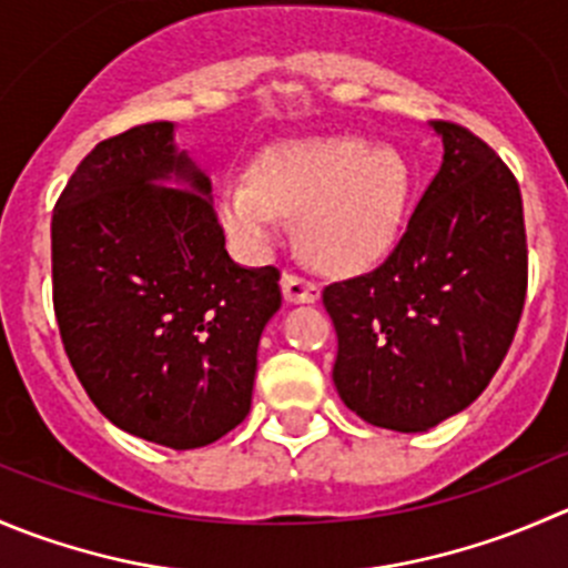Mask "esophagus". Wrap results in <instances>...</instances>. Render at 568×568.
<instances>
[{
	"mask_svg": "<svg viewBox=\"0 0 568 568\" xmlns=\"http://www.w3.org/2000/svg\"><path fill=\"white\" fill-rule=\"evenodd\" d=\"M280 285H283L285 300L294 302V305H311V302L318 300V285L313 283V280L300 277V274L285 272L283 280H280Z\"/></svg>",
	"mask_w": 568,
	"mask_h": 568,
	"instance_id": "esophagus-1",
	"label": "esophagus"
}]
</instances>
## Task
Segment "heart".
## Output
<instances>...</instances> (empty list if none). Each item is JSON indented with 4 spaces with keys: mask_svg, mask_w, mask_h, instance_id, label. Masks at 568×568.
<instances>
[{
    "mask_svg": "<svg viewBox=\"0 0 568 568\" xmlns=\"http://www.w3.org/2000/svg\"><path fill=\"white\" fill-rule=\"evenodd\" d=\"M413 178L390 150L352 135L288 138L252 163V180H233L219 216L246 255L272 250L296 216V244L313 266L355 274L377 266L399 244Z\"/></svg>",
    "mask_w": 568,
    "mask_h": 568,
    "instance_id": "heart-1",
    "label": "heart"
}]
</instances>
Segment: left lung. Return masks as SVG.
<instances>
[{
  "instance_id": "1",
  "label": "left lung",
  "mask_w": 568,
  "mask_h": 568,
  "mask_svg": "<svg viewBox=\"0 0 568 568\" xmlns=\"http://www.w3.org/2000/svg\"><path fill=\"white\" fill-rule=\"evenodd\" d=\"M444 161L385 263L322 300L333 383L374 427L424 433L469 407L505 361L527 294L521 191L475 132L430 121Z\"/></svg>"
}]
</instances>
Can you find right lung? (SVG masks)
I'll list each match as a JSON object with an SVG mask.
<instances>
[{"instance_id":"right-lung-1","label":"right lung","mask_w":568,"mask_h":568,"mask_svg":"<svg viewBox=\"0 0 568 568\" xmlns=\"http://www.w3.org/2000/svg\"><path fill=\"white\" fill-rule=\"evenodd\" d=\"M277 280L227 255L211 180L178 150L172 121L93 146L54 205L65 355L99 413L144 442L196 449L244 422Z\"/></svg>"}]
</instances>
